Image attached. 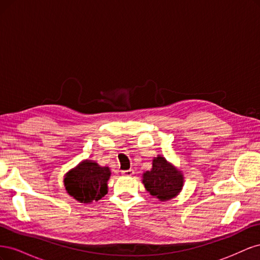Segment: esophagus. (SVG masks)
Listing matches in <instances>:
<instances>
[{"mask_svg": "<svg viewBox=\"0 0 260 260\" xmlns=\"http://www.w3.org/2000/svg\"><path fill=\"white\" fill-rule=\"evenodd\" d=\"M121 175H122L123 177H131V176L135 175V170H133V169L122 170V171H121Z\"/></svg>", "mask_w": 260, "mask_h": 260, "instance_id": "esophagus-1", "label": "esophagus"}]
</instances>
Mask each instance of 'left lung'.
<instances>
[{"mask_svg": "<svg viewBox=\"0 0 260 260\" xmlns=\"http://www.w3.org/2000/svg\"><path fill=\"white\" fill-rule=\"evenodd\" d=\"M146 191L160 202L175 199L182 191L184 177L182 171L169 162L164 156L157 155L152 161V169L142 175Z\"/></svg>", "mask_w": 260, "mask_h": 260, "instance_id": "left-lung-1", "label": "left lung"}]
</instances>
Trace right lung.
I'll return each mask as SVG.
<instances>
[{
    "label": "right lung",
    "mask_w": 260,
    "mask_h": 260,
    "mask_svg": "<svg viewBox=\"0 0 260 260\" xmlns=\"http://www.w3.org/2000/svg\"><path fill=\"white\" fill-rule=\"evenodd\" d=\"M111 169L95 160L83 159L64 175L66 192L83 204L98 202L107 194Z\"/></svg>",
    "instance_id": "add662e5"
}]
</instances>
